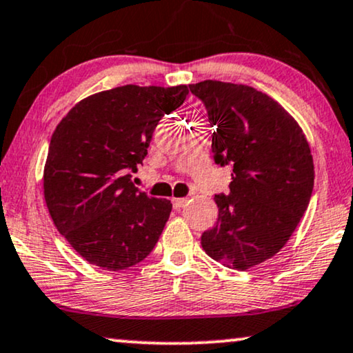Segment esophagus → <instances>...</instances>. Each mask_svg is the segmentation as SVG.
Listing matches in <instances>:
<instances>
[{
  "mask_svg": "<svg viewBox=\"0 0 353 353\" xmlns=\"http://www.w3.org/2000/svg\"><path fill=\"white\" fill-rule=\"evenodd\" d=\"M187 205V199H172V207L176 210L184 208Z\"/></svg>",
  "mask_w": 353,
  "mask_h": 353,
  "instance_id": "esophagus-1",
  "label": "esophagus"
}]
</instances>
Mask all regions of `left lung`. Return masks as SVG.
I'll return each instance as SVG.
<instances>
[{
	"instance_id": "1",
	"label": "left lung",
	"mask_w": 353,
	"mask_h": 353,
	"mask_svg": "<svg viewBox=\"0 0 353 353\" xmlns=\"http://www.w3.org/2000/svg\"><path fill=\"white\" fill-rule=\"evenodd\" d=\"M205 104L213 159L231 164L230 194L215 195L218 220L202 234L210 257L248 270L274 257L300 223L314 185L305 133L279 102L246 84H189Z\"/></svg>"
}]
</instances>
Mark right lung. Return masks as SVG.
Masks as SVG:
<instances>
[{
    "instance_id": "obj_1",
    "label": "right lung",
    "mask_w": 353,
    "mask_h": 353,
    "mask_svg": "<svg viewBox=\"0 0 353 353\" xmlns=\"http://www.w3.org/2000/svg\"><path fill=\"white\" fill-rule=\"evenodd\" d=\"M189 89L127 84L79 101L53 132L43 195L57 230L89 264L105 270L137 265L158 243L171 200L133 185L164 114Z\"/></svg>"
}]
</instances>
